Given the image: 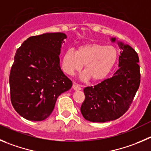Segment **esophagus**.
I'll list each match as a JSON object with an SVG mask.
<instances>
[{
    "instance_id": "1",
    "label": "esophagus",
    "mask_w": 151,
    "mask_h": 151,
    "mask_svg": "<svg viewBox=\"0 0 151 151\" xmlns=\"http://www.w3.org/2000/svg\"><path fill=\"white\" fill-rule=\"evenodd\" d=\"M73 88L75 90H81V87L80 84H76V83H74L73 85Z\"/></svg>"
}]
</instances>
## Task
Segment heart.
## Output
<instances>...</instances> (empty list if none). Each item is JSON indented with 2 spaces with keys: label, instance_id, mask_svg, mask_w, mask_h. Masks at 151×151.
Instances as JSON below:
<instances>
[{
  "label": "heart",
  "instance_id": "heart-1",
  "mask_svg": "<svg viewBox=\"0 0 151 151\" xmlns=\"http://www.w3.org/2000/svg\"><path fill=\"white\" fill-rule=\"evenodd\" d=\"M118 50L113 46H105L97 43H89L79 46L74 52L68 50L62 57V68L66 73L73 75L80 71L84 64V80L103 79L114 67L117 61Z\"/></svg>",
  "mask_w": 151,
  "mask_h": 151
}]
</instances>
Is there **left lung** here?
<instances>
[{
    "label": "left lung",
    "instance_id": "1",
    "mask_svg": "<svg viewBox=\"0 0 151 151\" xmlns=\"http://www.w3.org/2000/svg\"><path fill=\"white\" fill-rule=\"evenodd\" d=\"M119 45V68L113 77L84 89L85 99L81 112L87 121L106 122L121 117L130 108L139 89L141 74L137 52L129 45L121 42Z\"/></svg>",
    "mask_w": 151,
    "mask_h": 151
}]
</instances>
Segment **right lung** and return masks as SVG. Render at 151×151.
Wrapping results in <instances>:
<instances>
[{"mask_svg":"<svg viewBox=\"0 0 151 151\" xmlns=\"http://www.w3.org/2000/svg\"><path fill=\"white\" fill-rule=\"evenodd\" d=\"M62 32L31 36L15 52L9 74L10 99L17 113L30 121L49 117L61 93L73 83L60 67Z\"/></svg>","mask_w":151,"mask_h":151,"instance_id":"obj_1","label":"right lung"}]
</instances>
